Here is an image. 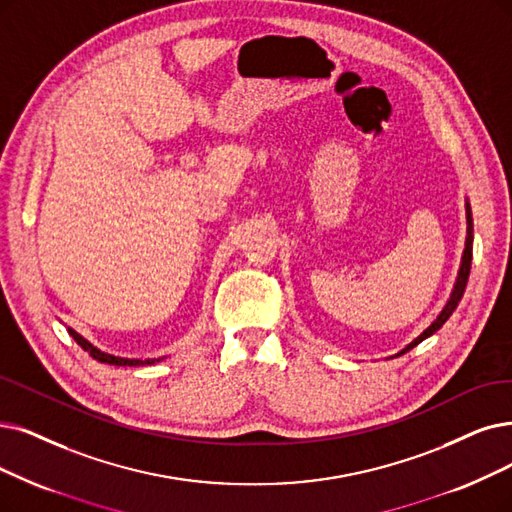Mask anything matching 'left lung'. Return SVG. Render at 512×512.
<instances>
[{
	"mask_svg": "<svg viewBox=\"0 0 512 512\" xmlns=\"http://www.w3.org/2000/svg\"><path fill=\"white\" fill-rule=\"evenodd\" d=\"M470 262H473V214H470V203L466 201V243H464V254H462V262H460V271H458V277H456V283H454V290H452V296H449L447 304L443 306V311L437 315V319L426 327V330L414 338L410 344L405 346V349H401L395 357L399 355H405L407 351H412L414 346H418L422 340L431 338L437 330H441L443 323L452 317V313L456 311L458 302L462 300L464 296V290H466V281H468V273H470Z\"/></svg>",
	"mask_w": 512,
	"mask_h": 512,
	"instance_id": "left-lung-1",
	"label": "left lung"
}]
</instances>
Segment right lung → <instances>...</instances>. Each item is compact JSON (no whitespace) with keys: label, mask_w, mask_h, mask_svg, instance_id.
<instances>
[{"label":"right lung","mask_w":512,"mask_h":512,"mask_svg":"<svg viewBox=\"0 0 512 512\" xmlns=\"http://www.w3.org/2000/svg\"><path fill=\"white\" fill-rule=\"evenodd\" d=\"M67 332L73 336V340L81 346V349L84 351H88L90 353V357L92 359H96V361H100V363H109V365H153V363H157V361H161V359H126V357H115V355H109V353H102L100 349H96V346L92 344V342H88L84 336L81 334H77L73 327H67Z\"/></svg>","instance_id":"add662e5"}]
</instances>
